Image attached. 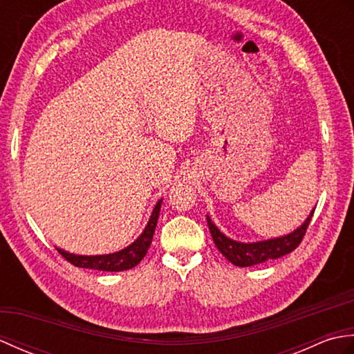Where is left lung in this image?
Segmentation results:
<instances>
[{"label": "left lung", "instance_id": "left-lung-1", "mask_svg": "<svg viewBox=\"0 0 354 354\" xmlns=\"http://www.w3.org/2000/svg\"><path fill=\"white\" fill-rule=\"evenodd\" d=\"M315 208L307 216V219L299 225L297 230H293L289 234H284L280 237L260 240V242H237V240L225 236L223 232L216 227V223L212 221V217L207 214V223L212 237L217 246V250L222 252V255L227 257L228 261L239 268H248L254 265H260L269 260L280 259L283 255L292 252L295 248L301 243V240L306 234V230L309 227L310 219L313 216Z\"/></svg>", "mask_w": 354, "mask_h": 354}]
</instances>
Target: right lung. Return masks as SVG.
Instances as JSON below:
<instances>
[{"label":"right lung","instance_id":"right-lung-1","mask_svg":"<svg viewBox=\"0 0 354 354\" xmlns=\"http://www.w3.org/2000/svg\"><path fill=\"white\" fill-rule=\"evenodd\" d=\"M161 202L162 199H158L156 205L153 207V212L149 217V222L142 230L141 234L137 237V240L120 250L117 252L111 254H102V255H79L73 254L61 248L56 246L57 252L62 255L65 260H68L71 265L77 268H86V269H94V270H106V272H122V270L132 269L138 265V263L145 259L147 254V250L150 248L153 239V232L156 228L158 217H160V209H161Z\"/></svg>","mask_w":354,"mask_h":354}]
</instances>
